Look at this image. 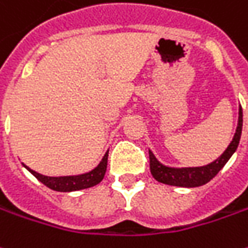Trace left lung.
Returning <instances> with one entry per match:
<instances>
[{
  "instance_id": "8db88e82",
  "label": "left lung",
  "mask_w": 248,
  "mask_h": 248,
  "mask_svg": "<svg viewBox=\"0 0 248 248\" xmlns=\"http://www.w3.org/2000/svg\"><path fill=\"white\" fill-rule=\"evenodd\" d=\"M242 126H243V112H242V107H239V119H237L235 136L232 138L228 148L224 151L223 155L208 166L185 167V168L167 167L161 164L159 160L155 157V155L149 151V166H151V172H152L153 178L160 183L170 185V186H178V187H198V186L208 183L227 164V161L231 159V156L237 149L240 136H242Z\"/></svg>"
}]
</instances>
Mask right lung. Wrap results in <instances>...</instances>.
I'll list each match as a JSON object with an SVG mask.
<instances>
[{"instance_id": "1", "label": "right lung", "mask_w": 248, "mask_h": 248, "mask_svg": "<svg viewBox=\"0 0 248 248\" xmlns=\"http://www.w3.org/2000/svg\"><path fill=\"white\" fill-rule=\"evenodd\" d=\"M107 159H108V151L103 156L102 161L96 168H93L89 172L75 175V176H45V175L31 170L30 167H24L45 186L50 187L51 190H55V191L65 193V191H77V190H82V188L92 187V186H96L97 183H100L104 178L106 170H107Z\"/></svg>"}]
</instances>
